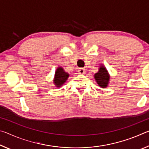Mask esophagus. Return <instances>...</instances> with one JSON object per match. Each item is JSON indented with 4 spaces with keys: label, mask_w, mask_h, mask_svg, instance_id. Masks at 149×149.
Masks as SVG:
<instances>
[{
    "label": "esophagus",
    "mask_w": 149,
    "mask_h": 149,
    "mask_svg": "<svg viewBox=\"0 0 149 149\" xmlns=\"http://www.w3.org/2000/svg\"><path fill=\"white\" fill-rule=\"evenodd\" d=\"M78 72H79V74H84L85 72V70L84 68H79V70H78Z\"/></svg>",
    "instance_id": "1"
}]
</instances>
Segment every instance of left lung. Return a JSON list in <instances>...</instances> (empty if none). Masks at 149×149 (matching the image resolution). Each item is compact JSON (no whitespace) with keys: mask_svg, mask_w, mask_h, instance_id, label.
<instances>
[{"mask_svg":"<svg viewBox=\"0 0 149 149\" xmlns=\"http://www.w3.org/2000/svg\"><path fill=\"white\" fill-rule=\"evenodd\" d=\"M95 78L99 86L102 88H104L107 86L110 77L105 68L100 66L99 71L95 74Z\"/></svg>","mask_w":149,"mask_h":149,"instance_id":"obj_1","label":"left lung"}]
</instances>
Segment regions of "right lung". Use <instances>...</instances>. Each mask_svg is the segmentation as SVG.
I'll list each match as a JSON object with an SVG mask.
<instances>
[{
    "instance_id": "add662e5",
    "label": "right lung",
    "mask_w": 149,
    "mask_h": 149,
    "mask_svg": "<svg viewBox=\"0 0 149 149\" xmlns=\"http://www.w3.org/2000/svg\"><path fill=\"white\" fill-rule=\"evenodd\" d=\"M68 77L69 74L68 73L65 72L62 68L59 67L56 70V73H55V77L54 80L55 85L57 87H60L61 85L64 84Z\"/></svg>"
}]
</instances>
